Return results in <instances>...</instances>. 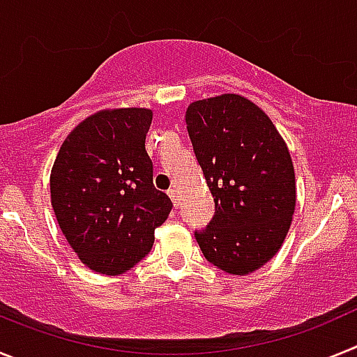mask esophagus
I'll return each instance as SVG.
<instances>
[{
	"instance_id": "obj_1",
	"label": "esophagus",
	"mask_w": 357,
	"mask_h": 357,
	"mask_svg": "<svg viewBox=\"0 0 357 357\" xmlns=\"http://www.w3.org/2000/svg\"><path fill=\"white\" fill-rule=\"evenodd\" d=\"M168 195H169V198H172L173 206L178 207V204H181V195H178V189H175V188L169 189Z\"/></svg>"
}]
</instances>
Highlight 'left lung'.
<instances>
[{"instance_id": "obj_1", "label": "left lung", "mask_w": 357, "mask_h": 357, "mask_svg": "<svg viewBox=\"0 0 357 357\" xmlns=\"http://www.w3.org/2000/svg\"><path fill=\"white\" fill-rule=\"evenodd\" d=\"M185 125L216 204L195 234L202 254L232 275L254 273L282 247L295 213L288 144L263 109L234 93L193 102Z\"/></svg>"}]
</instances>
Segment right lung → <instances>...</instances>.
Returning a JSON list of instances; mask_svg holds the SVG:
<instances>
[{"mask_svg":"<svg viewBox=\"0 0 357 357\" xmlns=\"http://www.w3.org/2000/svg\"><path fill=\"white\" fill-rule=\"evenodd\" d=\"M153 112L105 109L69 132L50 175L62 234L93 272L119 275L151 250L172 200L153 185L144 148Z\"/></svg>","mask_w":357,"mask_h":357,"instance_id":"add662e5","label":"right lung"}]
</instances>
